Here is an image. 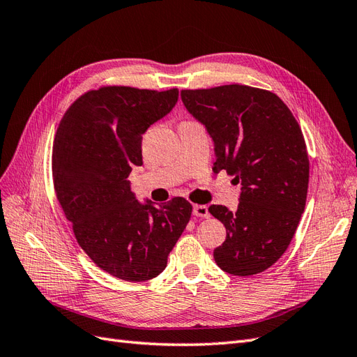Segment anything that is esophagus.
<instances>
[{"instance_id": "34e87169", "label": "esophagus", "mask_w": 357, "mask_h": 357, "mask_svg": "<svg viewBox=\"0 0 357 357\" xmlns=\"http://www.w3.org/2000/svg\"><path fill=\"white\" fill-rule=\"evenodd\" d=\"M193 215H197V218H202V219H207L210 218V213H208V207L207 205H193Z\"/></svg>"}]
</instances>
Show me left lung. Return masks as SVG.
Instances as JSON below:
<instances>
[{"instance_id": "1", "label": "left lung", "mask_w": 357, "mask_h": 357, "mask_svg": "<svg viewBox=\"0 0 357 357\" xmlns=\"http://www.w3.org/2000/svg\"><path fill=\"white\" fill-rule=\"evenodd\" d=\"M180 95L213 137V171L225 169L243 186L236 211L208 208L226 228L214 261L232 275L262 273L287 250L305 208L310 160L299 123L280 96L253 86L183 89Z\"/></svg>"}]
</instances>
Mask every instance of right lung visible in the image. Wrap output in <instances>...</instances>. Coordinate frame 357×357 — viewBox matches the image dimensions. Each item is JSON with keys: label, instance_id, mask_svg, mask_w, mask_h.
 <instances>
[{"label": "right lung", "instance_id": "obj_1", "mask_svg": "<svg viewBox=\"0 0 357 357\" xmlns=\"http://www.w3.org/2000/svg\"><path fill=\"white\" fill-rule=\"evenodd\" d=\"M178 89L102 86L79 96L62 116L53 139V188L79 245L93 264L125 282L164 271L190 220L181 197L139 204L126 180L143 165L146 129L168 114Z\"/></svg>", "mask_w": 357, "mask_h": 357}]
</instances>
